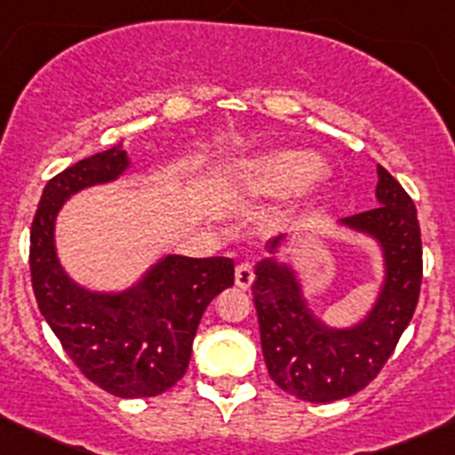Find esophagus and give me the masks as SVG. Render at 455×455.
<instances>
[{"instance_id":"1","label":"esophagus","mask_w":455,"mask_h":455,"mask_svg":"<svg viewBox=\"0 0 455 455\" xmlns=\"http://www.w3.org/2000/svg\"><path fill=\"white\" fill-rule=\"evenodd\" d=\"M234 280H236V287L243 289V291H247V289L251 287V283H254V269H251L250 262H241V265H236Z\"/></svg>"}]
</instances>
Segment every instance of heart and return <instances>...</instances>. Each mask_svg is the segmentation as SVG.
I'll return each mask as SVG.
<instances>
[{
    "label": "heart",
    "mask_w": 455,
    "mask_h": 455,
    "mask_svg": "<svg viewBox=\"0 0 455 455\" xmlns=\"http://www.w3.org/2000/svg\"><path fill=\"white\" fill-rule=\"evenodd\" d=\"M329 180V166L313 153H299L291 148L256 156L226 168L219 184L236 186L251 195H275L291 190L299 196L311 195Z\"/></svg>",
    "instance_id": "heart-1"
}]
</instances>
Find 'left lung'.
I'll return each mask as SVG.
<instances>
[{"instance_id": "1", "label": "left lung", "mask_w": 455, "mask_h": 455, "mask_svg": "<svg viewBox=\"0 0 455 455\" xmlns=\"http://www.w3.org/2000/svg\"><path fill=\"white\" fill-rule=\"evenodd\" d=\"M377 208L339 226L374 238L383 256V283L372 308L353 326H329L308 307L298 271L278 260L287 236L269 243L251 284L262 357L278 387L302 401L331 403L363 390L396 348L419 304L423 250L414 201L377 166Z\"/></svg>"}]
</instances>
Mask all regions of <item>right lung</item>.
<instances>
[{
    "label": "right lung",
    "instance_id": "add662e5",
    "mask_svg": "<svg viewBox=\"0 0 455 455\" xmlns=\"http://www.w3.org/2000/svg\"><path fill=\"white\" fill-rule=\"evenodd\" d=\"M129 166L118 144L48 181L30 229V274L41 315L78 370L109 395L140 399L184 377L201 315L234 284V262L168 254L123 291H89L74 283L56 256V217L69 196L116 181Z\"/></svg>",
    "mask_w": 455,
    "mask_h": 455
}]
</instances>
